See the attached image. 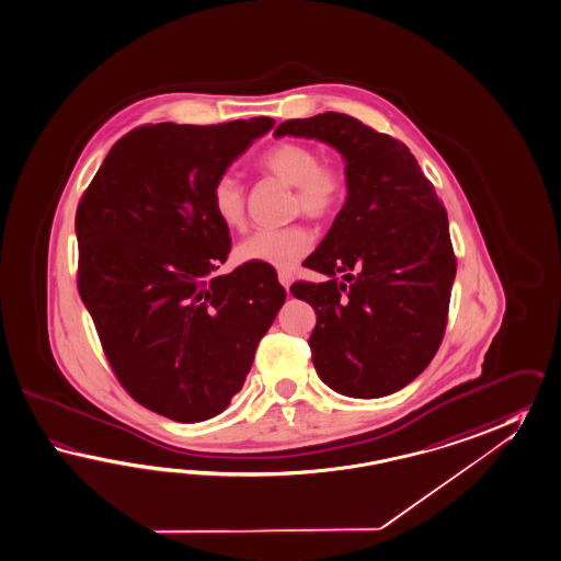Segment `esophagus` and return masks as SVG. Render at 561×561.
<instances>
[{"label":"esophagus","mask_w":561,"mask_h":561,"mask_svg":"<svg viewBox=\"0 0 561 561\" xmlns=\"http://www.w3.org/2000/svg\"><path fill=\"white\" fill-rule=\"evenodd\" d=\"M278 283L288 290L290 285H293V274L285 273V271H283V273H278Z\"/></svg>","instance_id":"34e87169"}]
</instances>
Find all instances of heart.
<instances>
[{
    "mask_svg": "<svg viewBox=\"0 0 561 561\" xmlns=\"http://www.w3.org/2000/svg\"><path fill=\"white\" fill-rule=\"evenodd\" d=\"M260 169L273 174L295 191L293 209L311 219L333 216L347 195V176L335 162H319L313 146L302 142H280L268 148ZM211 209L219 224L231 231L245 224V197L242 183L233 174H221L211 188ZM313 248V233L305 226H288L283 230H260L236 245L233 254L242 264H266L276 271H290Z\"/></svg>",
    "mask_w": 561,
    "mask_h": 561,
    "instance_id": "b5f03b06",
    "label": "heart"
}]
</instances>
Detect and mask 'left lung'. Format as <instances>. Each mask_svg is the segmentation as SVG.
Segmentation results:
<instances>
[{
	"label": "left lung",
	"mask_w": 561,
	"mask_h": 561,
	"mask_svg": "<svg viewBox=\"0 0 561 561\" xmlns=\"http://www.w3.org/2000/svg\"><path fill=\"white\" fill-rule=\"evenodd\" d=\"M274 136L316 138L345 162L344 207L302 262L328 280L290 287L316 309L317 374L345 397L392 394L430 366L446 331L456 278L446 209L409 148L352 115L287 119Z\"/></svg>",
	"instance_id": "8db88e82"
}]
</instances>
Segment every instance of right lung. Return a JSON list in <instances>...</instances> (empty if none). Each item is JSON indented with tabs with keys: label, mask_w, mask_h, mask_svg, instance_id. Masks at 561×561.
Instances as JSON below:
<instances>
[{
	"label": "right lung",
	"mask_w": 561,
	"mask_h": 561,
	"mask_svg": "<svg viewBox=\"0 0 561 561\" xmlns=\"http://www.w3.org/2000/svg\"><path fill=\"white\" fill-rule=\"evenodd\" d=\"M273 126L252 117L131 129L77 207V287L103 352L136 401L173 421L230 407L287 299L273 266L216 274L231 240L211 188Z\"/></svg>",
	"instance_id": "1"
}]
</instances>
